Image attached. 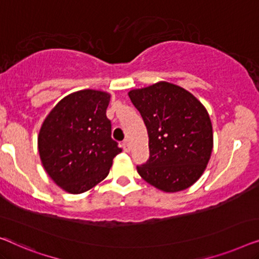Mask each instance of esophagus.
Returning <instances> with one entry per match:
<instances>
[{"label":"esophagus","mask_w":259,"mask_h":259,"mask_svg":"<svg viewBox=\"0 0 259 259\" xmlns=\"http://www.w3.org/2000/svg\"><path fill=\"white\" fill-rule=\"evenodd\" d=\"M122 147H123V150H124L125 152H129L130 151V144L128 141H124L122 143Z\"/></svg>","instance_id":"1"}]
</instances>
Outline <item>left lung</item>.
I'll return each instance as SVG.
<instances>
[{
  "instance_id": "1",
  "label": "left lung",
  "mask_w": 259,
  "mask_h": 259,
  "mask_svg": "<svg viewBox=\"0 0 259 259\" xmlns=\"http://www.w3.org/2000/svg\"><path fill=\"white\" fill-rule=\"evenodd\" d=\"M147 126L150 157L137 172L164 192L191 187L202 176L213 148L211 119L191 93L169 82L129 92Z\"/></svg>"
}]
</instances>
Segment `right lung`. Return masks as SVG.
I'll list each match as a JSON object with an SVG mask.
<instances>
[{"label": "right lung", "mask_w": 259, "mask_h": 259, "mask_svg": "<svg viewBox=\"0 0 259 259\" xmlns=\"http://www.w3.org/2000/svg\"><path fill=\"white\" fill-rule=\"evenodd\" d=\"M110 94L84 89L58 102L42 123L37 148L42 165L69 194L88 191L108 176L122 151L107 117Z\"/></svg>", "instance_id": "obj_1"}]
</instances>
